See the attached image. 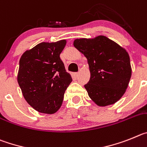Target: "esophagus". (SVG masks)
Listing matches in <instances>:
<instances>
[{"label":"esophagus","instance_id":"1","mask_svg":"<svg viewBox=\"0 0 147 147\" xmlns=\"http://www.w3.org/2000/svg\"><path fill=\"white\" fill-rule=\"evenodd\" d=\"M78 75H79V72H75V76L76 77V78L78 76Z\"/></svg>","mask_w":147,"mask_h":147}]
</instances>
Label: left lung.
<instances>
[{
    "label": "left lung",
    "mask_w": 147,
    "mask_h": 147,
    "mask_svg": "<svg viewBox=\"0 0 147 147\" xmlns=\"http://www.w3.org/2000/svg\"><path fill=\"white\" fill-rule=\"evenodd\" d=\"M88 59L91 77L84 87L100 106L111 105L125 94L131 78L129 56L125 49L106 36L74 41Z\"/></svg>",
    "instance_id": "1"
}]
</instances>
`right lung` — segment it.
<instances>
[{
	"mask_svg": "<svg viewBox=\"0 0 147 147\" xmlns=\"http://www.w3.org/2000/svg\"><path fill=\"white\" fill-rule=\"evenodd\" d=\"M66 43V40L42 42L20 59L18 81L22 93L29 105L40 113L57 111L72 81L60 58Z\"/></svg>",
	"mask_w": 147,
	"mask_h": 147,
	"instance_id": "right-lung-1",
	"label": "right lung"
}]
</instances>
